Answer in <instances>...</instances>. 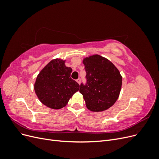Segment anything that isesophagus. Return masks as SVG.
<instances>
[{
	"mask_svg": "<svg viewBox=\"0 0 159 159\" xmlns=\"http://www.w3.org/2000/svg\"><path fill=\"white\" fill-rule=\"evenodd\" d=\"M76 81H77V82H78L79 84H80V83H81V79H80V78H78V80H76Z\"/></svg>",
	"mask_w": 159,
	"mask_h": 159,
	"instance_id": "esophagus-1",
	"label": "esophagus"
}]
</instances>
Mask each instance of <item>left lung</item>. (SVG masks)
<instances>
[{
  "instance_id": "8db88e82",
  "label": "left lung",
  "mask_w": 159,
  "mask_h": 159,
  "mask_svg": "<svg viewBox=\"0 0 159 159\" xmlns=\"http://www.w3.org/2000/svg\"><path fill=\"white\" fill-rule=\"evenodd\" d=\"M86 71L85 85L81 84L86 107L91 111L107 110L116 102L122 85V76L115 65L98 54L83 60Z\"/></svg>"
}]
</instances>
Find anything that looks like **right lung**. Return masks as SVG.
Listing matches in <instances>:
<instances>
[{
    "label": "right lung",
    "instance_id": "1",
    "mask_svg": "<svg viewBox=\"0 0 159 159\" xmlns=\"http://www.w3.org/2000/svg\"><path fill=\"white\" fill-rule=\"evenodd\" d=\"M65 61L58 58L50 61L38 75L34 85L38 98L51 109L65 107L80 89V85L70 78L72 69L66 66Z\"/></svg>",
    "mask_w": 159,
    "mask_h": 159
}]
</instances>
